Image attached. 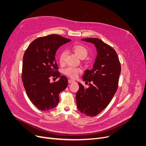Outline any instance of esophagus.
I'll return each instance as SVG.
<instances>
[{"label":"esophagus","mask_w":146,"mask_h":146,"mask_svg":"<svg viewBox=\"0 0 146 146\" xmlns=\"http://www.w3.org/2000/svg\"><path fill=\"white\" fill-rule=\"evenodd\" d=\"M68 83H75V81H74V80H72V79H68Z\"/></svg>","instance_id":"1"}]
</instances>
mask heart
<instances>
[{"label":"heart","instance_id":"b5f03b06","mask_svg":"<svg viewBox=\"0 0 146 146\" xmlns=\"http://www.w3.org/2000/svg\"><path fill=\"white\" fill-rule=\"evenodd\" d=\"M72 50L74 53L79 57L80 58H85L88 53V50L86 47L82 45H74L72 47ZM66 56V52L64 51H61L59 56V61L61 64H63L64 62L65 58ZM82 72L81 68L74 67H68L66 68L64 70V73L67 76H69L71 78H76L77 77L78 74Z\"/></svg>","mask_w":146,"mask_h":146}]
</instances>
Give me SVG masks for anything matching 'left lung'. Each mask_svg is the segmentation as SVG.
Listing matches in <instances>:
<instances>
[{
    "label": "left lung",
    "mask_w": 146,
    "mask_h": 146,
    "mask_svg": "<svg viewBox=\"0 0 146 146\" xmlns=\"http://www.w3.org/2000/svg\"><path fill=\"white\" fill-rule=\"evenodd\" d=\"M95 45L97 56L90 70H86L83 81L89 82L85 88L78 83L79 89L76 95L78 110L87 116L94 117L108 105L115 94L121 67L117 54L110 45L96 38L82 39Z\"/></svg>",
    "instance_id": "8db88e82"
}]
</instances>
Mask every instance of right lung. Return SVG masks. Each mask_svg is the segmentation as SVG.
<instances>
[{
    "label": "right lung",
    "instance_id": "add662e5",
    "mask_svg": "<svg viewBox=\"0 0 146 146\" xmlns=\"http://www.w3.org/2000/svg\"><path fill=\"white\" fill-rule=\"evenodd\" d=\"M57 34L36 38L29 44L23 57L22 80L30 101L41 111H48L58 105L59 94L67 86L66 76H60L56 62V51L70 41ZM51 77L60 78L56 82Z\"/></svg>",
    "mask_w": 146,
    "mask_h": 146
}]
</instances>
